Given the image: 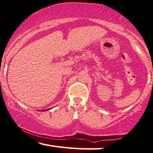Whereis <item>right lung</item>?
<instances>
[{
  "instance_id": "add662e5",
  "label": "right lung",
  "mask_w": 153,
  "mask_h": 153,
  "mask_svg": "<svg viewBox=\"0 0 153 153\" xmlns=\"http://www.w3.org/2000/svg\"><path fill=\"white\" fill-rule=\"evenodd\" d=\"M46 110H47V109H46ZM43 111H44V110H43Z\"/></svg>"
}]
</instances>
